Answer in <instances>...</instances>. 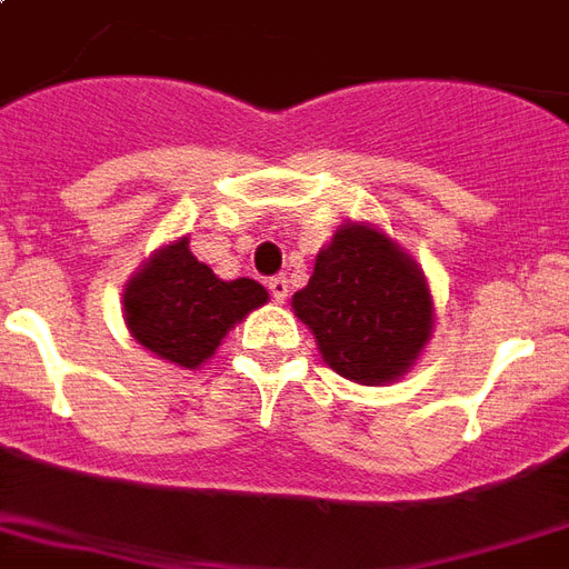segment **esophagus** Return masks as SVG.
Listing matches in <instances>:
<instances>
[{"label":"esophagus","mask_w":569,"mask_h":569,"mask_svg":"<svg viewBox=\"0 0 569 569\" xmlns=\"http://www.w3.org/2000/svg\"><path fill=\"white\" fill-rule=\"evenodd\" d=\"M268 292H271L277 303H286V298H289V280L286 277H271L268 280Z\"/></svg>","instance_id":"obj_1"}]
</instances>
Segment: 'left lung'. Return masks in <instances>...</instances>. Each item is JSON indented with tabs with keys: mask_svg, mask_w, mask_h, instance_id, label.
Segmentation results:
<instances>
[{
	"mask_svg": "<svg viewBox=\"0 0 569 569\" xmlns=\"http://www.w3.org/2000/svg\"><path fill=\"white\" fill-rule=\"evenodd\" d=\"M292 310L325 363L358 385H388L432 337V295L420 266L370 223H342L316 256Z\"/></svg>",
	"mask_w": 569,
	"mask_h": 569,
	"instance_id": "1",
	"label": "left lung"
}]
</instances>
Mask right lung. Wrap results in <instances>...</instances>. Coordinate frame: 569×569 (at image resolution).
<instances>
[{
  "label": "right lung",
  "instance_id": "right-lung-1",
  "mask_svg": "<svg viewBox=\"0 0 569 569\" xmlns=\"http://www.w3.org/2000/svg\"><path fill=\"white\" fill-rule=\"evenodd\" d=\"M268 301L250 277L220 280L190 253L188 236L160 247L130 277L121 313L133 340L163 361L197 370L217 352L229 328Z\"/></svg>",
  "mask_w": 569,
  "mask_h": 569
}]
</instances>
